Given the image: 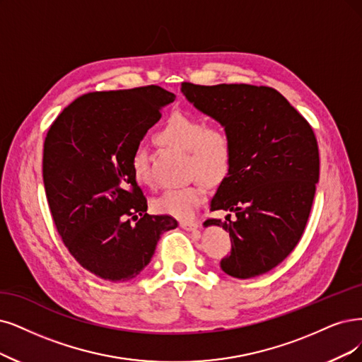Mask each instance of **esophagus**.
<instances>
[{
    "mask_svg": "<svg viewBox=\"0 0 362 362\" xmlns=\"http://www.w3.org/2000/svg\"><path fill=\"white\" fill-rule=\"evenodd\" d=\"M180 226L183 230L186 231H195L198 233V223L197 222H192V221H182L180 222Z\"/></svg>",
    "mask_w": 362,
    "mask_h": 362,
    "instance_id": "obj_1",
    "label": "esophagus"
}]
</instances>
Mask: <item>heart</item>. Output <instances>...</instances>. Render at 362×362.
<instances>
[{"instance_id": "heart-1", "label": "heart", "mask_w": 362, "mask_h": 362, "mask_svg": "<svg viewBox=\"0 0 362 362\" xmlns=\"http://www.w3.org/2000/svg\"><path fill=\"white\" fill-rule=\"evenodd\" d=\"M160 146L188 152V171L198 174L209 183L222 180L230 171L234 156V139L228 127L221 122L207 124L189 112H174L158 128L153 136ZM131 173L139 185L151 186L149 152L144 146H136L129 159ZM206 188L197 179L180 188L167 189L153 199V209L177 219H189L195 209L203 203Z\"/></svg>"}]
</instances>
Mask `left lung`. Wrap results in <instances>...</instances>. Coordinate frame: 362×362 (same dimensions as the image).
<instances>
[{
    "instance_id": "left-lung-1",
    "label": "left lung",
    "mask_w": 362,
    "mask_h": 362,
    "mask_svg": "<svg viewBox=\"0 0 362 362\" xmlns=\"http://www.w3.org/2000/svg\"><path fill=\"white\" fill-rule=\"evenodd\" d=\"M182 92L198 110L228 127L234 139L230 171L210 210L234 211L237 219L204 222L230 233L231 252L221 269L237 279L273 270L296 249L310 216L319 180L313 128L269 86L183 82Z\"/></svg>"
}]
</instances>
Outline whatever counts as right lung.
I'll return each mask as SVG.
<instances>
[{
  "label": "right lung",
  "instance_id": "right-lung-1",
  "mask_svg": "<svg viewBox=\"0 0 362 362\" xmlns=\"http://www.w3.org/2000/svg\"><path fill=\"white\" fill-rule=\"evenodd\" d=\"M176 95L151 85L89 92L53 120L45 139L43 182L59 237L73 258L104 280L127 282L151 262L170 215H147L131 173L134 147Z\"/></svg>",
  "mask_w": 362,
  "mask_h": 362
}]
</instances>
